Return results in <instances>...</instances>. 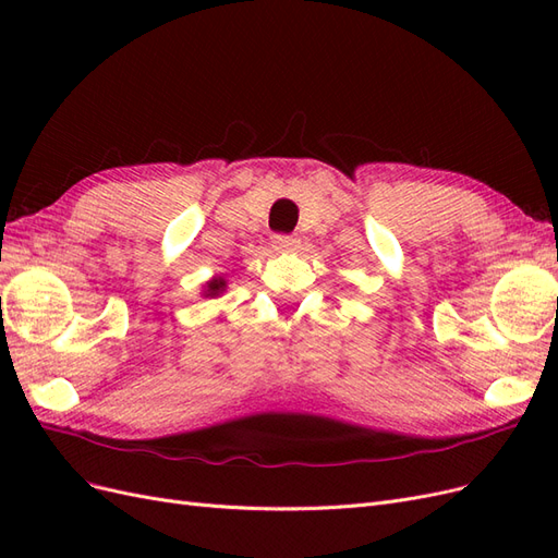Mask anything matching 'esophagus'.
I'll list each match as a JSON object with an SVG mask.
<instances>
[{
	"instance_id": "obj_1",
	"label": "esophagus",
	"mask_w": 558,
	"mask_h": 558,
	"mask_svg": "<svg viewBox=\"0 0 558 558\" xmlns=\"http://www.w3.org/2000/svg\"><path fill=\"white\" fill-rule=\"evenodd\" d=\"M272 246L277 251H295L300 246V240L293 238V234H275Z\"/></svg>"
}]
</instances>
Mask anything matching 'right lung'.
<instances>
[{
    "instance_id": "obj_1",
    "label": "right lung",
    "mask_w": 558,
    "mask_h": 558,
    "mask_svg": "<svg viewBox=\"0 0 558 558\" xmlns=\"http://www.w3.org/2000/svg\"><path fill=\"white\" fill-rule=\"evenodd\" d=\"M226 289V281L223 279H214V281H209L207 283V291H205V295H218V293H221Z\"/></svg>"
}]
</instances>
